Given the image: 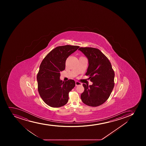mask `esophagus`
Segmentation results:
<instances>
[{
	"label": "esophagus",
	"instance_id": "obj_1",
	"mask_svg": "<svg viewBox=\"0 0 146 146\" xmlns=\"http://www.w3.org/2000/svg\"><path fill=\"white\" fill-rule=\"evenodd\" d=\"M82 85V83L78 82V81H76V86H78L81 85Z\"/></svg>",
	"mask_w": 146,
	"mask_h": 146
}]
</instances>
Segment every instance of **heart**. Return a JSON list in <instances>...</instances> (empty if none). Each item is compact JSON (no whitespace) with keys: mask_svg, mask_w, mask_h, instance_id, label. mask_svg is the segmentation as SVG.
<instances>
[{"mask_svg":"<svg viewBox=\"0 0 146 146\" xmlns=\"http://www.w3.org/2000/svg\"><path fill=\"white\" fill-rule=\"evenodd\" d=\"M81 57H82V56H81Z\"/></svg>","mask_w":146,"mask_h":146,"instance_id":"heart-1","label":"heart"}]
</instances>
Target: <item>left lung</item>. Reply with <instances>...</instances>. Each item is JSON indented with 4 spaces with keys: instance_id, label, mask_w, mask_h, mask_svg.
Instances as JSON below:
<instances>
[{
    "instance_id": "1",
    "label": "left lung",
    "mask_w": 146,
    "mask_h": 146,
    "mask_svg": "<svg viewBox=\"0 0 146 146\" xmlns=\"http://www.w3.org/2000/svg\"><path fill=\"white\" fill-rule=\"evenodd\" d=\"M88 60L86 75L88 76L92 85L83 84L84 91L81 99L84 104L98 107L105 102L114 87L115 73L108 58L101 51L94 48H80Z\"/></svg>"
}]
</instances>
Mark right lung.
<instances>
[{
    "mask_svg": "<svg viewBox=\"0 0 146 146\" xmlns=\"http://www.w3.org/2000/svg\"><path fill=\"white\" fill-rule=\"evenodd\" d=\"M80 46L65 45L57 46L45 56L37 74L38 91L46 104L53 108L65 105L68 94L75 86L74 80L62 81L60 72L65 69L67 58Z\"/></svg>",
    "mask_w": 146,
    "mask_h": 146,
    "instance_id": "1",
    "label": "right lung"
}]
</instances>
